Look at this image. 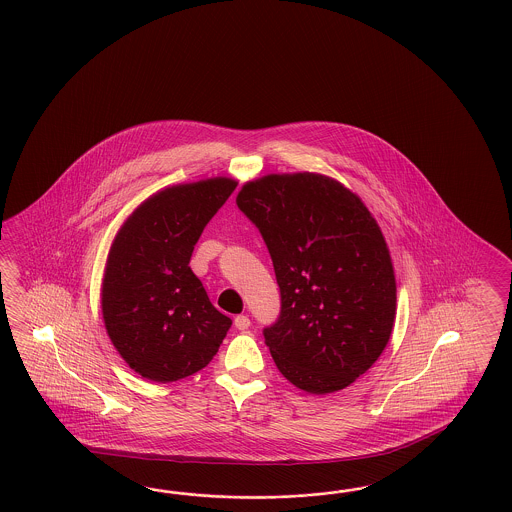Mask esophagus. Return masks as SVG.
<instances>
[{
    "label": "esophagus",
    "instance_id": "obj_1",
    "mask_svg": "<svg viewBox=\"0 0 512 512\" xmlns=\"http://www.w3.org/2000/svg\"><path fill=\"white\" fill-rule=\"evenodd\" d=\"M249 317H246V315H238V317H235V326L238 328V330H248L249 328Z\"/></svg>",
    "mask_w": 512,
    "mask_h": 512
}]
</instances>
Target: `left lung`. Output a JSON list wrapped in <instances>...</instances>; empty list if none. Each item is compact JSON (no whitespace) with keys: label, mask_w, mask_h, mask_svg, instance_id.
<instances>
[{"label":"left lung","mask_w":512,"mask_h":512,"mask_svg":"<svg viewBox=\"0 0 512 512\" xmlns=\"http://www.w3.org/2000/svg\"><path fill=\"white\" fill-rule=\"evenodd\" d=\"M236 205L270 251L281 313L264 330L279 373L313 395L345 389L373 367L393 332L397 283L369 208L320 173L249 180Z\"/></svg>","instance_id":"8db88e82"}]
</instances>
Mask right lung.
<instances>
[{
    "mask_svg": "<svg viewBox=\"0 0 512 512\" xmlns=\"http://www.w3.org/2000/svg\"><path fill=\"white\" fill-rule=\"evenodd\" d=\"M235 188L229 177L167 186L111 242L100 289L104 326L126 365L151 382H177L207 367L233 324L210 304L190 257Z\"/></svg>",
    "mask_w": 512,
    "mask_h": 512,
    "instance_id": "obj_1",
    "label": "right lung"
}]
</instances>
